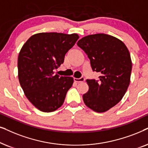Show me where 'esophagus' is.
<instances>
[{
    "label": "esophagus",
    "mask_w": 148,
    "mask_h": 148,
    "mask_svg": "<svg viewBox=\"0 0 148 148\" xmlns=\"http://www.w3.org/2000/svg\"><path fill=\"white\" fill-rule=\"evenodd\" d=\"M84 77H80V78H74V80L76 82H82L84 81Z\"/></svg>",
    "instance_id": "obj_1"
}]
</instances>
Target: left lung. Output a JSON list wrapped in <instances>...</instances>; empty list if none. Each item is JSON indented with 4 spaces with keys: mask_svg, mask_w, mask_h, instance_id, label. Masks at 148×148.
<instances>
[{
    "mask_svg": "<svg viewBox=\"0 0 148 148\" xmlns=\"http://www.w3.org/2000/svg\"><path fill=\"white\" fill-rule=\"evenodd\" d=\"M77 45L90 60L99 79H87L88 90L82 96L85 105L97 112L116 106L125 95L130 83L132 63L129 51L119 39L106 34L88 35Z\"/></svg>",
    "mask_w": 148,
    "mask_h": 148,
    "instance_id": "1",
    "label": "left lung"
}]
</instances>
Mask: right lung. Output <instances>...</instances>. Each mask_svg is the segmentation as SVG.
<instances>
[{
  "label": "right lung",
  "instance_id": "1",
  "mask_svg": "<svg viewBox=\"0 0 148 148\" xmlns=\"http://www.w3.org/2000/svg\"><path fill=\"white\" fill-rule=\"evenodd\" d=\"M78 38L76 34L38 33L21 48L17 61L19 83L29 101L40 111L53 112L64 103L74 79L60 76L54 70Z\"/></svg>",
  "mask_w": 148,
  "mask_h": 148
}]
</instances>
